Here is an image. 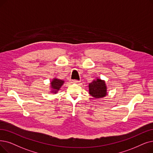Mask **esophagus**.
<instances>
[{
    "instance_id": "obj_1",
    "label": "esophagus",
    "mask_w": 153,
    "mask_h": 153,
    "mask_svg": "<svg viewBox=\"0 0 153 153\" xmlns=\"http://www.w3.org/2000/svg\"><path fill=\"white\" fill-rule=\"evenodd\" d=\"M80 82V81L76 80V79H74V80H72V82H73V83H77V82Z\"/></svg>"
}]
</instances>
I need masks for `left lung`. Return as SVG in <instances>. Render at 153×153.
Here are the masks:
<instances>
[{"label":"left lung","mask_w":153,"mask_h":153,"mask_svg":"<svg viewBox=\"0 0 153 153\" xmlns=\"http://www.w3.org/2000/svg\"><path fill=\"white\" fill-rule=\"evenodd\" d=\"M89 94L95 98H102L107 94L105 82L101 79L93 81L89 84Z\"/></svg>","instance_id":"left-lung-1"}]
</instances>
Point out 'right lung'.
I'll list each match as a JSON object with an SVG mask.
<instances>
[{"mask_svg": "<svg viewBox=\"0 0 153 153\" xmlns=\"http://www.w3.org/2000/svg\"><path fill=\"white\" fill-rule=\"evenodd\" d=\"M64 81L60 80V79H54L53 80L51 84V88H52V92H54L56 93L58 90L61 88V86L64 83Z\"/></svg>", "mask_w": 153, "mask_h": 153, "instance_id": "1", "label": "right lung"}]
</instances>
